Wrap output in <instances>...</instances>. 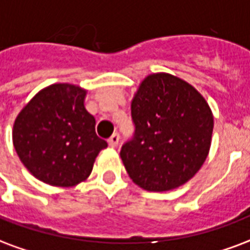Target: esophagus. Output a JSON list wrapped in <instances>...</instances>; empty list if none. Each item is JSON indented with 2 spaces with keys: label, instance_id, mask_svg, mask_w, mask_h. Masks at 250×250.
<instances>
[{
  "label": "esophagus",
  "instance_id": "1",
  "mask_svg": "<svg viewBox=\"0 0 250 250\" xmlns=\"http://www.w3.org/2000/svg\"><path fill=\"white\" fill-rule=\"evenodd\" d=\"M119 139H120V136L118 132H114V134L111 135V138L108 139V144H110V147L115 148L116 146H118V143H119Z\"/></svg>",
  "mask_w": 250,
  "mask_h": 250
}]
</instances>
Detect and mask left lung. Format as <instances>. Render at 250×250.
<instances>
[{"label": "left lung", "mask_w": 250, "mask_h": 250, "mask_svg": "<svg viewBox=\"0 0 250 250\" xmlns=\"http://www.w3.org/2000/svg\"><path fill=\"white\" fill-rule=\"evenodd\" d=\"M134 135L120 148L132 182L147 191L177 188L195 176L208 156L213 115L183 79L152 74L131 103Z\"/></svg>", "instance_id": "left-lung-1"}]
</instances>
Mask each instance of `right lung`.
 I'll return each mask as SVG.
<instances>
[{
    "mask_svg": "<svg viewBox=\"0 0 250 250\" xmlns=\"http://www.w3.org/2000/svg\"><path fill=\"white\" fill-rule=\"evenodd\" d=\"M86 91L57 83L37 94L18 114L13 144L23 166L38 180L71 187L91 173L107 142L95 134V118L84 108Z\"/></svg>",
    "mask_w": 250,
    "mask_h": 250,
    "instance_id": "right-lung-1",
    "label": "right lung"
}]
</instances>
